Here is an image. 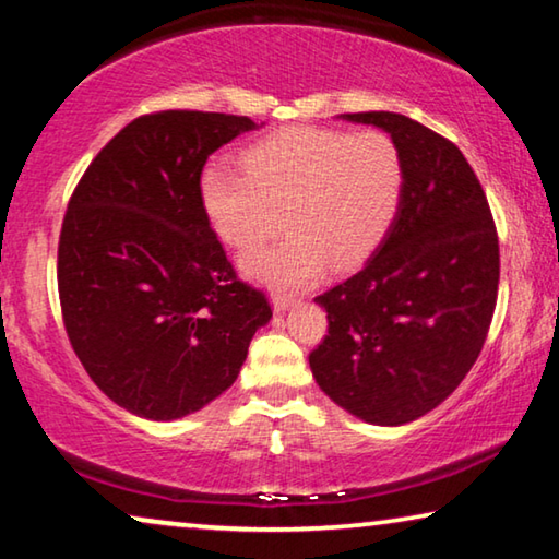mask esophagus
<instances>
[{
	"instance_id": "esophagus-1",
	"label": "esophagus",
	"mask_w": 559,
	"mask_h": 559,
	"mask_svg": "<svg viewBox=\"0 0 559 559\" xmlns=\"http://www.w3.org/2000/svg\"><path fill=\"white\" fill-rule=\"evenodd\" d=\"M273 308H276V311L281 313V311H286V308L294 304V296H288V294H273Z\"/></svg>"
}]
</instances>
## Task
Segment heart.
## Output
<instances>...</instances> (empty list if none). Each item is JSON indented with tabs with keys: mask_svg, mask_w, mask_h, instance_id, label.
I'll return each instance as SVG.
<instances>
[{
	"mask_svg": "<svg viewBox=\"0 0 559 559\" xmlns=\"http://www.w3.org/2000/svg\"><path fill=\"white\" fill-rule=\"evenodd\" d=\"M243 174L211 164L201 174V203L216 236L251 251L278 231L286 236L243 259L248 276L281 290L313 286L331 263L348 271L391 234L405 193L401 146L380 129L290 127L255 141Z\"/></svg>",
	"mask_w": 559,
	"mask_h": 559,
	"instance_id": "heart-1",
	"label": "heart"
}]
</instances>
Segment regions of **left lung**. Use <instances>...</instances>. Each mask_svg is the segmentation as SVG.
I'll return each instance as SVG.
<instances>
[{
    "mask_svg": "<svg viewBox=\"0 0 559 559\" xmlns=\"http://www.w3.org/2000/svg\"><path fill=\"white\" fill-rule=\"evenodd\" d=\"M343 119L395 139L405 193L368 263L316 298L328 335L308 362L321 391L356 418L403 425L445 401L480 356L498 304V231L453 141L393 111Z\"/></svg>",
    "mask_w": 559,
    "mask_h": 559,
    "instance_id": "left-lung-1",
    "label": "left lung"
}]
</instances>
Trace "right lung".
Listing matches in <instances>:
<instances>
[{
  "label": "right lung",
  "instance_id": "obj_1",
  "mask_svg": "<svg viewBox=\"0 0 559 559\" xmlns=\"http://www.w3.org/2000/svg\"><path fill=\"white\" fill-rule=\"evenodd\" d=\"M251 129L234 114H144L69 199L57 253L69 343L96 388L139 418H183L228 391L271 321L263 290L226 259L199 189L206 158Z\"/></svg>",
  "mask_w": 559,
  "mask_h": 559
}]
</instances>
